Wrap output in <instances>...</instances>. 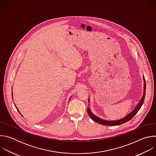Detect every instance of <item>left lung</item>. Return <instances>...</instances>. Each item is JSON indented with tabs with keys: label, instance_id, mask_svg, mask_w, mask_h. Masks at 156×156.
Listing matches in <instances>:
<instances>
[{
	"label": "left lung",
	"instance_id": "obj_1",
	"mask_svg": "<svg viewBox=\"0 0 156 156\" xmlns=\"http://www.w3.org/2000/svg\"><path fill=\"white\" fill-rule=\"evenodd\" d=\"M144 95L143 97L142 98V99L141 100V101L140 102V103L138 104V106L133 110L131 112H130L128 115H127L126 117H125L124 118L118 120H115V121H106L104 120H102L101 119H99V117H96V115H94L91 112V110L89 108V107H87V113L89 116L91 117V119L92 120H93L94 122L102 124V125H107V126H115V125H122L123 123H125L128 121H129L133 117H134L139 111V110L140 109V108L141 107L144 101V98H145V94H146V81L145 79L144 78Z\"/></svg>",
	"mask_w": 156,
	"mask_h": 156
}]
</instances>
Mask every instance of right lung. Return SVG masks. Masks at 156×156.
I'll return each mask as SVG.
<instances>
[{
	"label": "right lung",
	"mask_w": 156,
	"mask_h": 156,
	"mask_svg": "<svg viewBox=\"0 0 156 156\" xmlns=\"http://www.w3.org/2000/svg\"><path fill=\"white\" fill-rule=\"evenodd\" d=\"M17 110H18V108H17ZM18 112H19V110H18ZM19 113H20V112H19Z\"/></svg>",
	"instance_id": "obj_1"
}]
</instances>
